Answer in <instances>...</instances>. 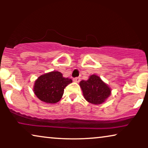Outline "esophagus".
Listing matches in <instances>:
<instances>
[{"label": "esophagus", "mask_w": 148, "mask_h": 148, "mask_svg": "<svg viewBox=\"0 0 148 148\" xmlns=\"http://www.w3.org/2000/svg\"><path fill=\"white\" fill-rule=\"evenodd\" d=\"M81 80V78L79 77H75L73 78V82H77V83H79L80 82Z\"/></svg>", "instance_id": "34e87169"}]
</instances>
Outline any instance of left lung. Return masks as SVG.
I'll list each match as a JSON object with an SVG mask.
<instances>
[{
	"mask_svg": "<svg viewBox=\"0 0 148 148\" xmlns=\"http://www.w3.org/2000/svg\"><path fill=\"white\" fill-rule=\"evenodd\" d=\"M79 85L85 99L92 104H102L110 95V88L96 75H91L88 80L81 81Z\"/></svg>",
	"mask_w": 148,
	"mask_h": 148,
	"instance_id": "left-lung-1",
	"label": "left lung"
}]
</instances>
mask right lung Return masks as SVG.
I'll list each match as a JSON object with an SVG mask.
<instances>
[{
	"instance_id": "right-lung-1",
	"label": "right lung",
	"mask_w": 148,
	"mask_h": 148,
	"mask_svg": "<svg viewBox=\"0 0 148 148\" xmlns=\"http://www.w3.org/2000/svg\"><path fill=\"white\" fill-rule=\"evenodd\" d=\"M72 83L58 71H52L40 76L34 87V94L42 102L54 104L61 99L64 89Z\"/></svg>"
}]
</instances>
